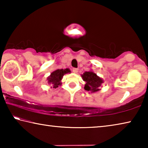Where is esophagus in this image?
Returning a JSON list of instances; mask_svg holds the SVG:
<instances>
[{
	"label": "esophagus",
	"instance_id": "obj_1",
	"mask_svg": "<svg viewBox=\"0 0 148 148\" xmlns=\"http://www.w3.org/2000/svg\"><path fill=\"white\" fill-rule=\"evenodd\" d=\"M72 71H73V72H74V73H77V72H78V69L74 68L72 69Z\"/></svg>",
	"mask_w": 148,
	"mask_h": 148
}]
</instances>
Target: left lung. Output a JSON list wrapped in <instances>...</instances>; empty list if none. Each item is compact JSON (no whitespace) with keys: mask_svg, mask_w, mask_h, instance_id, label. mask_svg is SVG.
I'll use <instances>...</instances> for the list:
<instances>
[{"mask_svg":"<svg viewBox=\"0 0 148 148\" xmlns=\"http://www.w3.org/2000/svg\"><path fill=\"white\" fill-rule=\"evenodd\" d=\"M84 81L86 82L84 89L87 91L95 92L99 91L100 87L103 83V80L92 71L85 72L82 75Z\"/></svg>","mask_w":148,"mask_h":148,"instance_id":"8db88e82","label":"left lung"}]
</instances>
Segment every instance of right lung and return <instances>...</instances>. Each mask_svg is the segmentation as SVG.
Returning <instances> with one entry per match:
<instances>
[{
	"mask_svg": "<svg viewBox=\"0 0 148 148\" xmlns=\"http://www.w3.org/2000/svg\"><path fill=\"white\" fill-rule=\"evenodd\" d=\"M71 73V71L69 69H57L51 72L50 76L47 77V83L53 85V88L56 89L59 86L61 85V79L64 74Z\"/></svg>",
	"mask_w": 148,
	"mask_h": 148,
	"instance_id": "obj_1",
	"label": "right lung"
}]
</instances>
